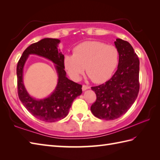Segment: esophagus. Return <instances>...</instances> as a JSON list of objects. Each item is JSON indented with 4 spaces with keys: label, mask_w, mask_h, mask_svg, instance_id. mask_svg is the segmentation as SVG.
Wrapping results in <instances>:
<instances>
[{
    "label": "esophagus",
    "mask_w": 160,
    "mask_h": 160,
    "mask_svg": "<svg viewBox=\"0 0 160 160\" xmlns=\"http://www.w3.org/2000/svg\"><path fill=\"white\" fill-rule=\"evenodd\" d=\"M89 88H90V87H89V86L85 85V84H83L82 87V91H86L87 89H89Z\"/></svg>",
    "instance_id": "1"
}]
</instances>
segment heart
<instances>
[{"label":"heart","instance_id":"1","mask_svg":"<svg viewBox=\"0 0 160 160\" xmlns=\"http://www.w3.org/2000/svg\"><path fill=\"white\" fill-rule=\"evenodd\" d=\"M119 52L113 45L98 41H87L75 47L73 55L64 57V64L69 76L78 80L85 67L95 83L109 79L118 64Z\"/></svg>","mask_w":160,"mask_h":160}]
</instances>
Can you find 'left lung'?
Instances as JSON below:
<instances>
[{
    "mask_svg": "<svg viewBox=\"0 0 160 160\" xmlns=\"http://www.w3.org/2000/svg\"><path fill=\"white\" fill-rule=\"evenodd\" d=\"M114 43L119 52L116 72L104 84L91 87L97 99L91 111L94 116L105 120H113L124 115L136 100L140 89V61L133 48L120 38Z\"/></svg>",
    "mask_w": 160,
    "mask_h": 160,
    "instance_id": "left-lung-1",
    "label": "left lung"
}]
</instances>
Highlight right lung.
<instances>
[{"instance_id":"right-lung-1","label":"right lung","mask_w":160,"mask_h":160,"mask_svg":"<svg viewBox=\"0 0 160 160\" xmlns=\"http://www.w3.org/2000/svg\"><path fill=\"white\" fill-rule=\"evenodd\" d=\"M59 39L44 38L33 43L22 54L16 67L17 85L20 100L27 110L39 120L53 122L65 118L75 98L82 93V85L68 79L64 71L63 54L58 49ZM37 55L55 64L58 83L52 94L43 99H36L26 91L23 83V69L29 55Z\"/></svg>"}]
</instances>
